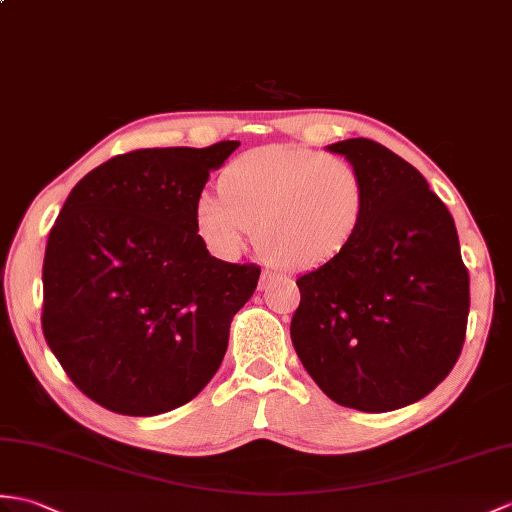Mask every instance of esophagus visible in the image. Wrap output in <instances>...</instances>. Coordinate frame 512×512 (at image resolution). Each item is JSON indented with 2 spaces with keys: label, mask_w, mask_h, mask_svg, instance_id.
<instances>
[{
  "label": "esophagus",
  "mask_w": 512,
  "mask_h": 512,
  "mask_svg": "<svg viewBox=\"0 0 512 512\" xmlns=\"http://www.w3.org/2000/svg\"><path fill=\"white\" fill-rule=\"evenodd\" d=\"M270 281H272V275H270L268 270H264V272H261V277H259V288L266 290L268 285H270Z\"/></svg>",
  "instance_id": "34e87169"
}]
</instances>
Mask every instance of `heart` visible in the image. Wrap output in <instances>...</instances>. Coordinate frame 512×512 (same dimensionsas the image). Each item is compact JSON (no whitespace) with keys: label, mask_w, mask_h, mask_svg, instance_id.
<instances>
[{"label":"heart","mask_w":512,"mask_h":512,"mask_svg":"<svg viewBox=\"0 0 512 512\" xmlns=\"http://www.w3.org/2000/svg\"><path fill=\"white\" fill-rule=\"evenodd\" d=\"M368 192L349 159L312 148L266 146L235 157L220 194L202 192L194 222L213 255L235 259L251 227L257 246L290 272L336 259L358 235Z\"/></svg>","instance_id":"b5f03b06"}]
</instances>
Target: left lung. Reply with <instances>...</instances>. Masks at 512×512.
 <instances>
[{"label": "left lung", "instance_id": "obj_1", "mask_svg": "<svg viewBox=\"0 0 512 512\" xmlns=\"http://www.w3.org/2000/svg\"><path fill=\"white\" fill-rule=\"evenodd\" d=\"M329 150L362 172L366 213L336 259L296 279L290 336L329 399L390 412L423 399L458 362L469 270L454 218L417 168L364 137Z\"/></svg>", "mask_w": 512, "mask_h": 512}]
</instances>
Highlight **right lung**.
<instances>
[{
	"label": "right lung",
	"instance_id": "add662e5",
	"mask_svg": "<svg viewBox=\"0 0 512 512\" xmlns=\"http://www.w3.org/2000/svg\"><path fill=\"white\" fill-rule=\"evenodd\" d=\"M240 141L117 154L47 237L43 336L80 392L126 417L192 401L222 364L261 268L211 257L194 205Z\"/></svg>",
	"mask_w": 512,
	"mask_h": 512
}]
</instances>
